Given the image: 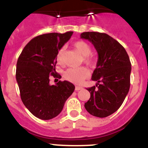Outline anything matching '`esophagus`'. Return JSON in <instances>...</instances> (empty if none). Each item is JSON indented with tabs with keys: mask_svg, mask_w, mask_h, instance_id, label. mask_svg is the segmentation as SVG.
I'll list each match as a JSON object with an SVG mask.
<instances>
[{
	"mask_svg": "<svg viewBox=\"0 0 148 148\" xmlns=\"http://www.w3.org/2000/svg\"><path fill=\"white\" fill-rule=\"evenodd\" d=\"M82 87H80V86H76L75 87V90H81L82 89Z\"/></svg>",
	"mask_w": 148,
	"mask_h": 148,
	"instance_id": "esophagus-1",
	"label": "esophagus"
}]
</instances>
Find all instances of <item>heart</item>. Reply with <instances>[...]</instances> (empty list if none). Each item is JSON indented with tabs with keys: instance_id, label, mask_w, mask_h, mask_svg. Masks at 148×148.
<instances>
[{
	"instance_id": "heart-1",
	"label": "heart",
	"mask_w": 148,
	"mask_h": 148,
	"mask_svg": "<svg viewBox=\"0 0 148 148\" xmlns=\"http://www.w3.org/2000/svg\"><path fill=\"white\" fill-rule=\"evenodd\" d=\"M74 47L82 56H84V63L89 66H94L96 64V58L91 55L90 46L88 43L84 41H77L74 44ZM63 52L64 47H62L58 51L56 55V60L59 64L63 63ZM88 71L85 68H78V69H69L64 73V77L67 80L75 84H80L88 77Z\"/></svg>"
}]
</instances>
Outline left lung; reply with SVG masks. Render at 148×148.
<instances>
[{
  "mask_svg": "<svg viewBox=\"0 0 148 148\" xmlns=\"http://www.w3.org/2000/svg\"><path fill=\"white\" fill-rule=\"evenodd\" d=\"M81 38L90 41L98 52L92 80L96 86L87 88L90 98L85 107L90 114L106 118L122 105L130 88L132 64L126 51L118 41L103 33L84 32Z\"/></svg>",
  "mask_w": 148,
  "mask_h": 148,
  "instance_id": "1",
  "label": "left lung"
}]
</instances>
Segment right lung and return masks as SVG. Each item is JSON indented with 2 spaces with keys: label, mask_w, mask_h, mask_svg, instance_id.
Listing matches in <instances>:
<instances>
[{
  "label": "right lung",
  "mask_w": 148,
  "mask_h": 148,
  "mask_svg": "<svg viewBox=\"0 0 148 148\" xmlns=\"http://www.w3.org/2000/svg\"><path fill=\"white\" fill-rule=\"evenodd\" d=\"M72 31L38 36L25 47L16 63V79L22 101L36 118L50 120L62 111L74 85L68 81L49 84V76L61 78L55 71L58 51L70 39Z\"/></svg>",
  "instance_id": "add662e5"
}]
</instances>
